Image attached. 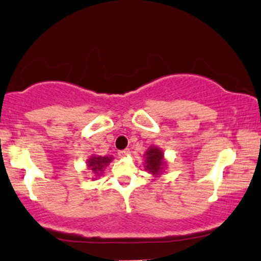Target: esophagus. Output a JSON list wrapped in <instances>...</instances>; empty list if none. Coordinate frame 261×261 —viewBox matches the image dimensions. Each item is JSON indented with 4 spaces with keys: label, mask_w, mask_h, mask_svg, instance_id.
I'll list each match as a JSON object with an SVG mask.
<instances>
[{
    "label": "esophagus",
    "mask_w": 261,
    "mask_h": 261,
    "mask_svg": "<svg viewBox=\"0 0 261 261\" xmlns=\"http://www.w3.org/2000/svg\"><path fill=\"white\" fill-rule=\"evenodd\" d=\"M128 153H130V150H128V149H124V150L118 151V155H119L120 158H125V156H127Z\"/></svg>",
    "instance_id": "1"
}]
</instances>
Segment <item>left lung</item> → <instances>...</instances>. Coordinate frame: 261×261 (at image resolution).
I'll use <instances>...</instances> for the list:
<instances>
[{
	"instance_id": "1",
	"label": "left lung",
	"mask_w": 261,
	"mask_h": 261,
	"mask_svg": "<svg viewBox=\"0 0 261 261\" xmlns=\"http://www.w3.org/2000/svg\"><path fill=\"white\" fill-rule=\"evenodd\" d=\"M144 170L154 177H159L165 172L167 163L165 160L164 150L156 146H150L144 153Z\"/></svg>"
}]
</instances>
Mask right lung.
I'll list each match as a JSON object with an SVG mask.
<instances>
[{
  "instance_id": "right-lung-1",
  "label": "right lung",
  "mask_w": 261,
  "mask_h": 261,
  "mask_svg": "<svg viewBox=\"0 0 261 261\" xmlns=\"http://www.w3.org/2000/svg\"><path fill=\"white\" fill-rule=\"evenodd\" d=\"M114 158L112 155H105V156H101V155H91L87 160V167L92 173V179L95 180L97 177L102 176L107 165Z\"/></svg>"
}]
</instances>
